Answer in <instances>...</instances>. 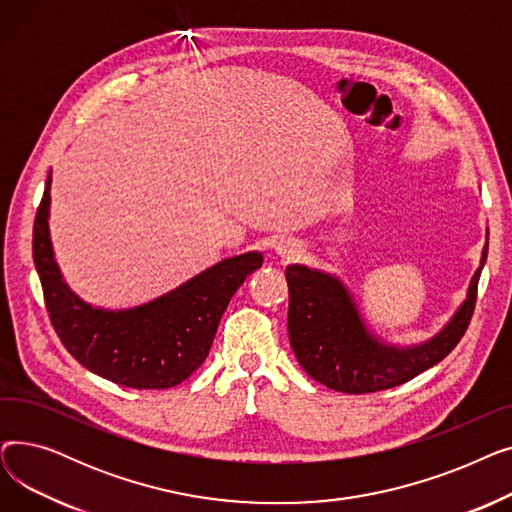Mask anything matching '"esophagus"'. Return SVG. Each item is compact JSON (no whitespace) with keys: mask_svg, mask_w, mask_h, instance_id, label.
<instances>
[{"mask_svg":"<svg viewBox=\"0 0 512 512\" xmlns=\"http://www.w3.org/2000/svg\"><path fill=\"white\" fill-rule=\"evenodd\" d=\"M276 251L282 257H292L294 253H297V245H294V242H290V240H282V242H278V245H276Z\"/></svg>","mask_w":512,"mask_h":512,"instance_id":"1","label":"esophagus"}]
</instances>
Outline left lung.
I'll return each instance as SVG.
<instances>
[{"label": "left lung", "mask_w": 512, "mask_h": 512, "mask_svg": "<svg viewBox=\"0 0 512 512\" xmlns=\"http://www.w3.org/2000/svg\"><path fill=\"white\" fill-rule=\"evenodd\" d=\"M488 257L471 278L467 299L448 324L415 346H392L375 338L348 288L332 274L288 265V338L294 357L319 384L346 394L388 390L440 363L461 342L477 301V282Z\"/></svg>", "instance_id": "8db88e82"}]
</instances>
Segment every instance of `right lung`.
Returning a JSON list of instances; mask_svg holds the SVG:
<instances>
[{
  "label": "right lung",
  "instance_id": "1",
  "mask_svg": "<svg viewBox=\"0 0 512 512\" xmlns=\"http://www.w3.org/2000/svg\"><path fill=\"white\" fill-rule=\"evenodd\" d=\"M51 172L33 228V259L51 326L89 371L137 390L178 386L209 355L220 319L240 284L263 263L257 251L224 259L176 290L132 309H99L68 288L49 238Z\"/></svg>",
  "mask_w": 512,
  "mask_h": 512
}]
</instances>
